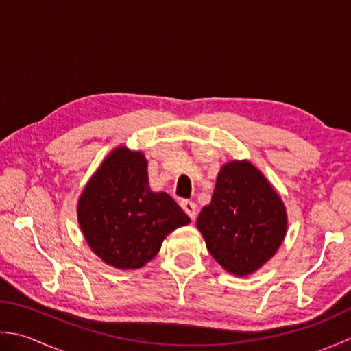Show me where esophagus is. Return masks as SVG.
I'll use <instances>...</instances> for the list:
<instances>
[{"label": "esophagus", "mask_w": 351, "mask_h": 351, "mask_svg": "<svg viewBox=\"0 0 351 351\" xmlns=\"http://www.w3.org/2000/svg\"><path fill=\"white\" fill-rule=\"evenodd\" d=\"M182 210L189 214V217L191 220L196 219V214H197V205L195 202H191V200H182L181 202Z\"/></svg>", "instance_id": "1"}]
</instances>
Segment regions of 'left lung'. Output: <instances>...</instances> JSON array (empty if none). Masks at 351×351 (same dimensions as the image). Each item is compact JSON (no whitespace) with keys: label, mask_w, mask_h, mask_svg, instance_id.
<instances>
[{"label":"left lung","mask_w":351,"mask_h":351,"mask_svg":"<svg viewBox=\"0 0 351 351\" xmlns=\"http://www.w3.org/2000/svg\"><path fill=\"white\" fill-rule=\"evenodd\" d=\"M196 226L213 258L244 278L270 261L285 240L287 208L279 193L249 160L223 164L211 202Z\"/></svg>","instance_id":"left-lung-1"}]
</instances>
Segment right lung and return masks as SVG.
<instances>
[{
  "instance_id": "add662e5",
  "label": "right lung",
  "mask_w": 351,
  "mask_h": 351,
  "mask_svg": "<svg viewBox=\"0 0 351 351\" xmlns=\"http://www.w3.org/2000/svg\"><path fill=\"white\" fill-rule=\"evenodd\" d=\"M77 217L88 247L119 270H136L190 217L167 193L149 189L147 160L141 151L113 149L81 193Z\"/></svg>"
}]
</instances>
